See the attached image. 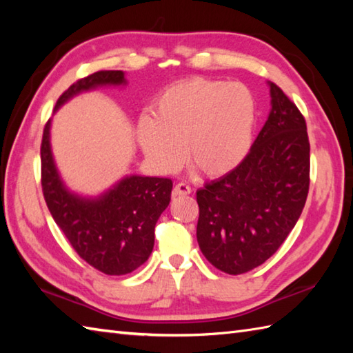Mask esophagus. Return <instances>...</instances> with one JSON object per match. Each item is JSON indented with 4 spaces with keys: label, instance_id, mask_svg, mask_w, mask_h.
I'll list each match as a JSON object with an SVG mask.
<instances>
[{
    "label": "esophagus",
    "instance_id": "34e87169",
    "mask_svg": "<svg viewBox=\"0 0 353 353\" xmlns=\"http://www.w3.org/2000/svg\"><path fill=\"white\" fill-rule=\"evenodd\" d=\"M174 194L176 196H188V194H191V186L186 183H177L174 186Z\"/></svg>",
    "mask_w": 353,
    "mask_h": 353
}]
</instances>
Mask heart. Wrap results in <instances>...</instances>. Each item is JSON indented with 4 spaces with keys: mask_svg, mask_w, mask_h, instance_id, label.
Segmentation results:
<instances>
[{
    "mask_svg": "<svg viewBox=\"0 0 353 353\" xmlns=\"http://www.w3.org/2000/svg\"><path fill=\"white\" fill-rule=\"evenodd\" d=\"M256 101L243 83L194 77L162 91L152 118L138 123L137 138L163 171L182 162L208 177H221L241 163L252 147Z\"/></svg>",
    "mask_w": 353,
    "mask_h": 353,
    "instance_id": "obj_1",
    "label": "heart"
}]
</instances>
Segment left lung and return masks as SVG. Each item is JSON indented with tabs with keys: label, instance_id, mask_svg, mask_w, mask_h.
<instances>
[{
	"label": "left lung",
	"instance_id": "1",
	"mask_svg": "<svg viewBox=\"0 0 353 353\" xmlns=\"http://www.w3.org/2000/svg\"><path fill=\"white\" fill-rule=\"evenodd\" d=\"M272 109L238 167L197 191V241L211 264L243 274L272 256L301 216L310 190L305 118L268 81Z\"/></svg>",
	"mask_w": 353,
	"mask_h": 353
}]
</instances>
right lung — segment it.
Returning a JSON list of instances; mask_svg holds the SVG:
<instances>
[{"mask_svg":"<svg viewBox=\"0 0 353 353\" xmlns=\"http://www.w3.org/2000/svg\"><path fill=\"white\" fill-rule=\"evenodd\" d=\"M119 85H125L123 71H97L66 89L54 112L80 92ZM50 127L51 121L45 124L42 137L41 182L52 219L89 265L110 276L132 273L153 250L154 226L171 200V179L125 176L99 197H80L59 176Z\"/></svg>","mask_w":353,"mask_h":353,"instance_id":"1","label":"right lung"}]
</instances>
